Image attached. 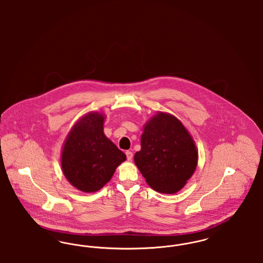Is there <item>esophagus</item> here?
<instances>
[{"instance_id": "34e87169", "label": "esophagus", "mask_w": 263, "mask_h": 263, "mask_svg": "<svg viewBox=\"0 0 263 263\" xmlns=\"http://www.w3.org/2000/svg\"><path fill=\"white\" fill-rule=\"evenodd\" d=\"M126 157H127V160L128 161H131L132 158H133V153L130 152V151H126Z\"/></svg>"}]
</instances>
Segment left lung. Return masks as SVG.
<instances>
[{"label":"left lung","instance_id":"left-lung-1","mask_svg":"<svg viewBox=\"0 0 263 263\" xmlns=\"http://www.w3.org/2000/svg\"><path fill=\"white\" fill-rule=\"evenodd\" d=\"M134 160L151 187L173 194L193 175L198 154L181 122L173 115L160 112L145 126L141 151Z\"/></svg>","mask_w":263,"mask_h":263}]
</instances>
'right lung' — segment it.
<instances>
[{
	"label": "right lung",
	"mask_w": 263,
	"mask_h": 263,
	"mask_svg": "<svg viewBox=\"0 0 263 263\" xmlns=\"http://www.w3.org/2000/svg\"><path fill=\"white\" fill-rule=\"evenodd\" d=\"M103 115L88 113L76 124L62 152L63 173L84 192L100 190L110 180L126 155L103 133Z\"/></svg>",
	"instance_id": "right-lung-1"
}]
</instances>
